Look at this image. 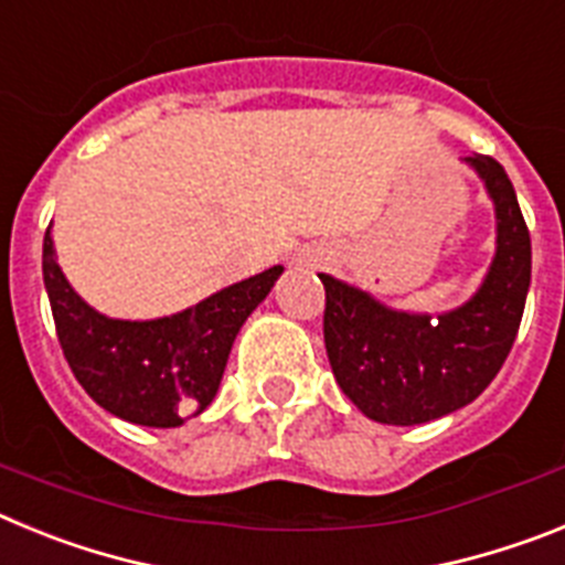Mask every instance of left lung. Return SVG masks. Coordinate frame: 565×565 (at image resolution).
Segmentation results:
<instances>
[{
  "label": "left lung",
  "instance_id": "obj_1",
  "mask_svg": "<svg viewBox=\"0 0 565 565\" xmlns=\"http://www.w3.org/2000/svg\"><path fill=\"white\" fill-rule=\"evenodd\" d=\"M495 209V257L467 302L444 313L384 306L371 291L319 274L326 348L339 387L379 424L436 422L476 402L507 362L532 279V239L515 189L487 154L463 158Z\"/></svg>",
  "mask_w": 565,
  "mask_h": 565
}]
</instances>
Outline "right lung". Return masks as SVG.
Masks as SVG:
<instances>
[{
    "mask_svg": "<svg viewBox=\"0 0 565 565\" xmlns=\"http://www.w3.org/2000/svg\"><path fill=\"white\" fill-rule=\"evenodd\" d=\"M42 271L64 359L89 398L124 422L181 427L217 396L234 339L282 266L158 319H115L87 306L56 263L50 228Z\"/></svg>",
    "mask_w": 565,
    "mask_h": 565,
    "instance_id": "right-lung-1",
    "label": "right lung"
}]
</instances>
